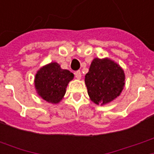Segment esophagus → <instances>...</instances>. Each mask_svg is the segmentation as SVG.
Instances as JSON below:
<instances>
[{
	"label": "esophagus",
	"mask_w": 154,
	"mask_h": 154,
	"mask_svg": "<svg viewBox=\"0 0 154 154\" xmlns=\"http://www.w3.org/2000/svg\"><path fill=\"white\" fill-rule=\"evenodd\" d=\"M75 77H76V78H77V79L80 80L82 77L81 72H80V71H77V72H75Z\"/></svg>",
	"instance_id": "34e87169"
}]
</instances>
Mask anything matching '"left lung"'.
Wrapping results in <instances>:
<instances>
[{"label":"left lung","instance_id":"1","mask_svg":"<svg viewBox=\"0 0 154 154\" xmlns=\"http://www.w3.org/2000/svg\"><path fill=\"white\" fill-rule=\"evenodd\" d=\"M124 70L108 57L93 60L85 76V84L91 101L104 105L119 97L125 86Z\"/></svg>","mask_w":154,"mask_h":154}]
</instances>
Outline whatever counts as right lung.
I'll use <instances>...</instances> for the list:
<instances>
[{"label":"right lung","mask_w":154,"mask_h":154,"mask_svg":"<svg viewBox=\"0 0 154 154\" xmlns=\"http://www.w3.org/2000/svg\"><path fill=\"white\" fill-rule=\"evenodd\" d=\"M74 77L73 73L62 69L57 62H51L38 70L34 87L38 95L52 104L59 103L65 96L66 87Z\"/></svg>","instance_id":"add662e5"}]
</instances>
